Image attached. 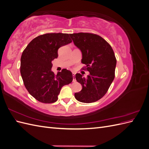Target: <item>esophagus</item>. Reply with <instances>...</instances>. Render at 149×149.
I'll return each instance as SVG.
<instances>
[{"mask_svg": "<svg viewBox=\"0 0 149 149\" xmlns=\"http://www.w3.org/2000/svg\"><path fill=\"white\" fill-rule=\"evenodd\" d=\"M75 73H73V82H75L76 81V79H75Z\"/></svg>", "mask_w": 149, "mask_h": 149, "instance_id": "34e87169", "label": "esophagus"}]
</instances>
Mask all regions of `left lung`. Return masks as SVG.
I'll use <instances>...</instances> for the list:
<instances>
[{"label": "left lung", "instance_id": "obj_1", "mask_svg": "<svg viewBox=\"0 0 149 149\" xmlns=\"http://www.w3.org/2000/svg\"><path fill=\"white\" fill-rule=\"evenodd\" d=\"M74 45L82 53L81 63L89 72L87 78L76 73L75 78L82 86L81 91L75 93L78 101L91 103L98 101L107 93L113 81L116 59L113 49L104 39L96 34H70Z\"/></svg>", "mask_w": 149, "mask_h": 149}]
</instances>
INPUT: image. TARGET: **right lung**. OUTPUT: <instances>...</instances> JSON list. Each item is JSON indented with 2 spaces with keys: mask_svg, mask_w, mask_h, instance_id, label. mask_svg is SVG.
Wrapping results in <instances>:
<instances>
[{
  "mask_svg": "<svg viewBox=\"0 0 149 149\" xmlns=\"http://www.w3.org/2000/svg\"><path fill=\"white\" fill-rule=\"evenodd\" d=\"M68 33H52L40 35L29 43L20 59V73L29 93L37 101L53 103L58 100L61 88L73 81V74L63 69L55 75L52 61L58 58L61 47L72 40Z\"/></svg>",
  "mask_w": 149,
  "mask_h": 149,
  "instance_id": "right-lung-1",
  "label": "right lung"
}]
</instances>
